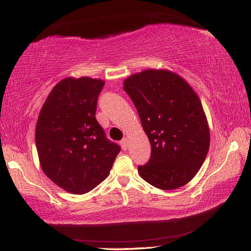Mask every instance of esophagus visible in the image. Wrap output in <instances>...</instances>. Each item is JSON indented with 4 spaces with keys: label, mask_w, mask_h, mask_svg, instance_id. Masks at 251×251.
Returning <instances> with one entry per match:
<instances>
[{
    "label": "esophagus",
    "mask_w": 251,
    "mask_h": 251,
    "mask_svg": "<svg viewBox=\"0 0 251 251\" xmlns=\"http://www.w3.org/2000/svg\"><path fill=\"white\" fill-rule=\"evenodd\" d=\"M121 146H122V148L124 149V150H126L127 148H128V139L123 138V140L121 141Z\"/></svg>",
    "instance_id": "34e87169"
}]
</instances>
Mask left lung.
<instances>
[{
  "label": "left lung",
  "instance_id": "left-lung-1",
  "mask_svg": "<svg viewBox=\"0 0 251 251\" xmlns=\"http://www.w3.org/2000/svg\"><path fill=\"white\" fill-rule=\"evenodd\" d=\"M151 145L139 176L161 190L181 188L193 179L206 158L209 128L201 100L176 72L147 69L124 81Z\"/></svg>",
  "mask_w": 251,
  "mask_h": 251
}]
</instances>
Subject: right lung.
<instances>
[{"instance_id": "obj_1", "label": "right lung", "mask_w": 251, "mask_h": 251, "mask_svg": "<svg viewBox=\"0 0 251 251\" xmlns=\"http://www.w3.org/2000/svg\"><path fill=\"white\" fill-rule=\"evenodd\" d=\"M104 83L89 76L62 79L39 112L35 140L40 167L69 193L84 194L98 186L121 151L95 118Z\"/></svg>"}]
</instances>
